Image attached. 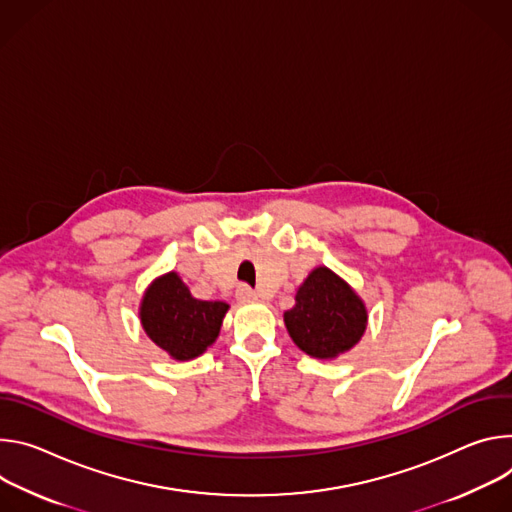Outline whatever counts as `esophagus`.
I'll list each match as a JSON object with an SVG mask.
<instances>
[{
    "label": "esophagus",
    "instance_id": "1",
    "mask_svg": "<svg viewBox=\"0 0 512 512\" xmlns=\"http://www.w3.org/2000/svg\"><path fill=\"white\" fill-rule=\"evenodd\" d=\"M236 299L242 303H250V301H256V293L248 285H240L236 289Z\"/></svg>",
    "mask_w": 512,
    "mask_h": 512
}]
</instances>
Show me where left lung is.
Instances as JSON below:
<instances>
[{"label": "left lung", "instance_id": "obj_1", "mask_svg": "<svg viewBox=\"0 0 512 512\" xmlns=\"http://www.w3.org/2000/svg\"><path fill=\"white\" fill-rule=\"evenodd\" d=\"M295 301L285 325L293 342L313 358L327 360L352 350L366 329L364 303L329 268H315Z\"/></svg>", "mask_w": 512, "mask_h": 512}]
</instances>
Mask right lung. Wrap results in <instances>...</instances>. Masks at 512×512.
<instances>
[{"label": "right lung", "mask_w": 512, "mask_h": 512, "mask_svg": "<svg viewBox=\"0 0 512 512\" xmlns=\"http://www.w3.org/2000/svg\"><path fill=\"white\" fill-rule=\"evenodd\" d=\"M227 307L221 301L195 299L179 274L168 272L146 291L140 319L158 348L175 360H191L215 342Z\"/></svg>", "instance_id": "add662e5"}]
</instances>
